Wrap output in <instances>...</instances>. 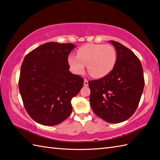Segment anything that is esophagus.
<instances>
[{
	"instance_id": "1",
	"label": "esophagus",
	"mask_w": 160,
	"mask_h": 160,
	"mask_svg": "<svg viewBox=\"0 0 160 160\" xmlns=\"http://www.w3.org/2000/svg\"><path fill=\"white\" fill-rule=\"evenodd\" d=\"M84 86H88V85H89V81H88L87 79H84Z\"/></svg>"
}]
</instances>
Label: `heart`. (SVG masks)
Instances as JSON below:
<instances>
[{"instance_id":"obj_1","label":"heart","mask_w":160,"mask_h":160,"mask_svg":"<svg viewBox=\"0 0 160 160\" xmlns=\"http://www.w3.org/2000/svg\"><path fill=\"white\" fill-rule=\"evenodd\" d=\"M116 50L111 45L89 43L78 49L76 56L68 57V64L75 73L81 74L87 66L90 76L102 78L109 74L117 63Z\"/></svg>"}]
</instances>
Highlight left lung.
<instances>
[{
    "instance_id": "obj_1",
    "label": "left lung",
    "mask_w": 160,
    "mask_h": 160,
    "mask_svg": "<svg viewBox=\"0 0 160 160\" xmlns=\"http://www.w3.org/2000/svg\"><path fill=\"white\" fill-rule=\"evenodd\" d=\"M117 52L113 70L100 79L89 81L91 108L98 117L109 123H120L136 111L144 87L140 59L127 47L110 40Z\"/></svg>"
}]
</instances>
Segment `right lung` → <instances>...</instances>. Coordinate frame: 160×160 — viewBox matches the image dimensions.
<instances>
[{"label": "right lung", "mask_w": 160, "mask_h": 160, "mask_svg": "<svg viewBox=\"0 0 160 160\" xmlns=\"http://www.w3.org/2000/svg\"><path fill=\"white\" fill-rule=\"evenodd\" d=\"M71 43L47 42L24 58L18 80L26 111L33 120L45 126L58 124L72 111L71 100L79 93L84 78L69 71Z\"/></svg>", "instance_id": "obj_1"}]
</instances>
